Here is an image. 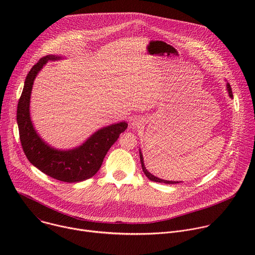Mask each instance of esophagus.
I'll list each match as a JSON object with an SVG mask.
<instances>
[{"mask_svg":"<svg viewBox=\"0 0 255 255\" xmlns=\"http://www.w3.org/2000/svg\"><path fill=\"white\" fill-rule=\"evenodd\" d=\"M141 125H142V121L140 119H134L133 122L131 123L132 128H137V127H140Z\"/></svg>","mask_w":255,"mask_h":255,"instance_id":"34e87169","label":"esophagus"}]
</instances>
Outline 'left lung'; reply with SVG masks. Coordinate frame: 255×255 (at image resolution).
<instances>
[{
    "mask_svg": "<svg viewBox=\"0 0 255 255\" xmlns=\"http://www.w3.org/2000/svg\"><path fill=\"white\" fill-rule=\"evenodd\" d=\"M227 91H228V94H229V97L231 99H233V94H232V90H231V87L229 84H227ZM139 155H140V162H141V166H142V170L144 172V174L146 175L148 177V179L152 180V181H156V183H164V184H167V185H173V184H178V183H181V181H172V180H165V179H161V178H158L156 176H154L153 174H151L147 169L146 167H145L144 165V161H143V155L141 153V150H139Z\"/></svg>",
    "mask_w": 255,
    "mask_h": 255,
    "instance_id": "left-lung-1",
    "label": "left lung"
}]
</instances>
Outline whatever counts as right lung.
Masks as SVG:
<instances>
[{
	"mask_svg": "<svg viewBox=\"0 0 255 255\" xmlns=\"http://www.w3.org/2000/svg\"><path fill=\"white\" fill-rule=\"evenodd\" d=\"M57 59L61 57L46 55L40 58L26 77L17 108L20 141L28 160L43 173L65 183H79L98 172L108 150L127 129L128 124L120 122L101 128L81 146L70 150H58L45 143L33 127L29 109L30 97L34 80L40 69L48 60Z\"/></svg>",
	"mask_w": 255,
	"mask_h": 255,
	"instance_id": "1",
	"label": "right lung"
}]
</instances>
